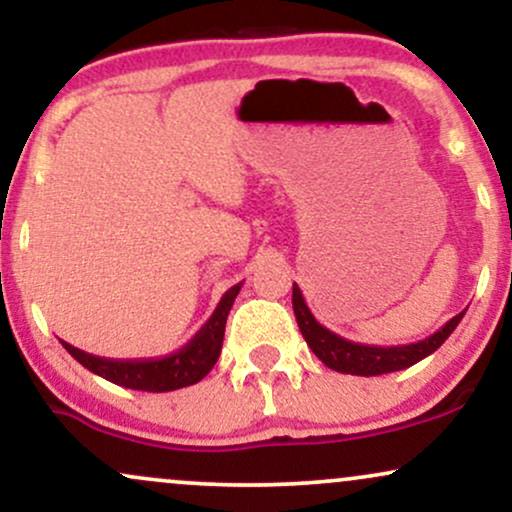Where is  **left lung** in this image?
Masks as SVG:
<instances>
[{
    "instance_id": "8db88e82",
    "label": "left lung",
    "mask_w": 512,
    "mask_h": 512,
    "mask_svg": "<svg viewBox=\"0 0 512 512\" xmlns=\"http://www.w3.org/2000/svg\"><path fill=\"white\" fill-rule=\"evenodd\" d=\"M293 313H296V322L301 327L303 339L308 342L313 354L325 363L327 368L337 370V373H349V375H383V373H395V370H404L414 363H419L421 358L431 356L445 339L455 332V327L460 325L464 310L460 315H455L452 320L445 322L438 332H433L431 337L421 339V342L404 344V346H370V344H358L349 342V339L339 337L322 327L315 320V315L310 313L308 303H305L301 289L293 284Z\"/></svg>"
}]
</instances>
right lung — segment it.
I'll return each mask as SVG.
<instances>
[{"mask_svg": "<svg viewBox=\"0 0 512 512\" xmlns=\"http://www.w3.org/2000/svg\"><path fill=\"white\" fill-rule=\"evenodd\" d=\"M240 286L236 284L226 291L221 303L216 305L214 315L204 322V327L190 339L182 349L161 358H103L86 354L76 346L62 342L64 349L72 354L81 366L91 373L101 375L110 383L142 392H170L180 387L195 385L219 361L223 332H226V317L236 301Z\"/></svg>", "mask_w": 512, "mask_h": 512, "instance_id": "obj_1", "label": "right lung"}]
</instances>
